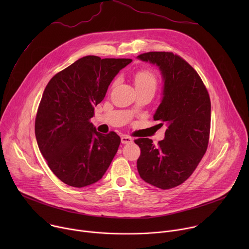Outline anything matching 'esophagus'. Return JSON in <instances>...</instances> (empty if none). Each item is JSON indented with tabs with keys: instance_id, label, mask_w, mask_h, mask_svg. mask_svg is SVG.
Wrapping results in <instances>:
<instances>
[{
	"instance_id": "esophagus-1",
	"label": "esophagus",
	"mask_w": 249,
	"mask_h": 249,
	"mask_svg": "<svg viewBox=\"0 0 249 249\" xmlns=\"http://www.w3.org/2000/svg\"><path fill=\"white\" fill-rule=\"evenodd\" d=\"M121 143L122 144H131V143H133V139L131 137H129V136L123 135L121 137Z\"/></svg>"
}]
</instances>
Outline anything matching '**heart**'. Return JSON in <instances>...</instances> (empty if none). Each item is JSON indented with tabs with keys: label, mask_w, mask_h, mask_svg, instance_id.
Instances as JSON below:
<instances>
[{
	"label": "heart",
	"mask_w": 249,
	"mask_h": 249,
	"mask_svg": "<svg viewBox=\"0 0 249 249\" xmlns=\"http://www.w3.org/2000/svg\"><path fill=\"white\" fill-rule=\"evenodd\" d=\"M134 80L136 88H145L153 89H156L157 88V79L150 71H140V72L136 73Z\"/></svg>",
	"instance_id": "obj_1"
}]
</instances>
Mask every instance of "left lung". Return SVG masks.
Instances as JSON below:
<instances>
[{
	"mask_svg": "<svg viewBox=\"0 0 249 249\" xmlns=\"http://www.w3.org/2000/svg\"><path fill=\"white\" fill-rule=\"evenodd\" d=\"M137 58L160 70L162 96L154 119L167 127L157 147L148 138L135 140L141 149L138 172L153 186L173 188L192 174L207 150L211 125L209 93L196 71L179 56L148 52Z\"/></svg>",
	"mask_w": 249,
	"mask_h": 249,
	"instance_id": "obj_1",
	"label": "left lung"
}]
</instances>
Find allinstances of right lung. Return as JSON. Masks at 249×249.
Returning <instances> with one entry per match:
<instances>
[{"mask_svg":"<svg viewBox=\"0 0 249 249\" xmlns=\"http://www.w3.org/2000/svg\"><path fill=\"white\" fill-rule=\"evenodd\" d=\"M132 59L86 56L56 74L46 86L35 119L38 148L64 183L86 187L109 167L121 139L101 134L89 121L110 83Z\"/></svg>","mask_w":249,"mask_h":249,"instance_id":"1","label":"right lung"}]
</instances>
